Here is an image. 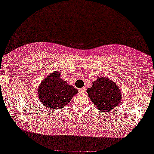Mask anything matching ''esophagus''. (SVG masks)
Wrapping results in <instances>:
<instances>
[{"instance_id":"obj_1","label":"esophagus","mask_w":154,"mask_h":154,"mask_svg":"<svg viewBox=\"0 0 154 154\" xmlns=\"http://www.w3.org/2000/svg\"><path fill=\"white\" fill-rule=\"evenodd\" d=\"M85 88H80L79 89V92H85Z\"/></svg>"}]
</instances>
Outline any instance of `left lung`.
Segmentation results:
<instances>
[{"instance_id":"1","label":"left lung","mask_w":154,"mask_h":154,"mask_svg":"<svg viewBox=\"0 0 154 154\" xmlns=\"http://www.w3.org/2000/svg\"><path fill=\"white\" fill-rule=\"evenodd\" d=\"M87 92L93 104L102 112L114 109L121 100L119 88L107 78H98L92 83V88H88Z\"/></svg>"}]
</instances>
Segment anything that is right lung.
I'll use <instances>...</instances> for the list:
<instances>
[{
  "mask_svg": "<svg viewBox=\"0 0 154 154\" xmlns=\"http://www.w3.org/2000/svg\"><path fill=\"white\" fill-rule=\"evenodd\" d=\"M39 100L44 106L50 109H60L67 105L78 90L60 78V73L54 72L48 75L41 83Z\"/></svg>",
  "mask_w": 154,
  "mask_h": 154,
  "instance_id": "1",
  "label": "right lung"
}]
</instances>
